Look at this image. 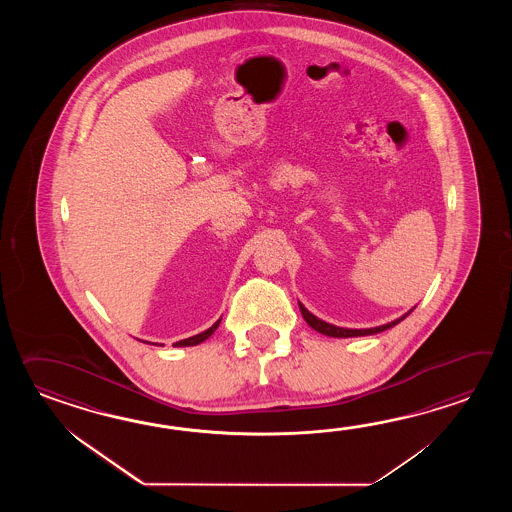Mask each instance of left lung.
<instances>
[{
  "label": "left lung",
  "instance_id": "obj_1",
  "mask_svg": "<svg viewBox=\"0 0 512 512\" xmlns=\"http://www.w3.org/2000/svg\"><path fill=\"white\" fill-rule=\"evenodd\" d=\"M300 311H302V316H304L305 322H307L309 326L313 327L315 331L322 333V335H327V337L337 338L366 337V335H375V333H381V331H386V329H390V327L397 326L401 320H404L406 316L410 315V313H406V315L401 316V318H397V320H393L390 324L371 327V329H346V327L333 326V324H327L324 320L316 318V316L311 315V313H309L302 304H300Z\"/></svg>",
  "mask_w": 512,
  "mask_h": 512
}]
</instances>
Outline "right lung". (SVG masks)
Segmentation results:
<instances>
[{
  "mask_svg": "<svg viewBox=\"0 0 512 512\" xmlns=\"http://www.w3.org/2000/svg\"><path fill=\"white\" fill-rule=\"evenodd\" d=\"M219 322H221V318H219L218 322L214 324L212 327H208L207 331H203V333H199L196 337L185 338V340H179V342H175L174 346L177 348H181V346H197V344H201L203 340H207L216 329H218Z\"/></svg>",
  "mask_w": 512,
  "mask_h": 512,
  "instance_id": "add662e5",
  "label": "right lung"
}]
</instances>
